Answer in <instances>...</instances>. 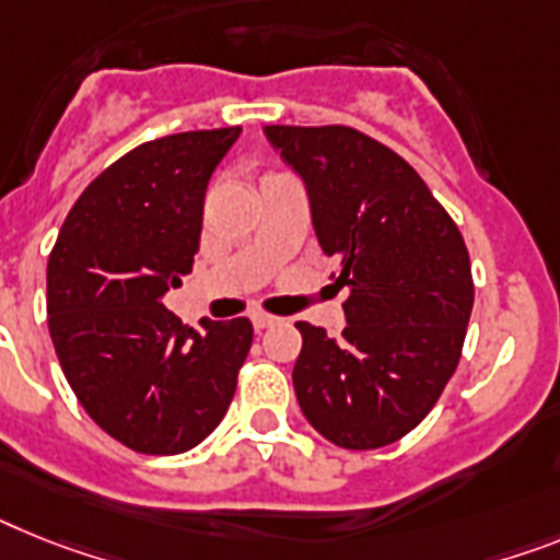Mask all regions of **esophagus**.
I'll use <instances>...</instances> for the list:
<instances>
[{
  "label": "esophagus",
  "instance_id": "obj_1",
  "mask_svg": "<svg viewBox=\"0 0 560 560\" xmlns=\"http://www.w3.org/2000/svg\"><path fill=\"white\" fill-rule=\"evenodd\" d=\"M253 327H256V330H265V327H272V324L279 322V318L276 316H270V313H253Z\"/></svg>",
  "mask_w": 560,
  "mask_h": 560
}]
</instances>
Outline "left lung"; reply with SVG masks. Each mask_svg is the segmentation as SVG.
<instances>
[{
  "label": "left lung",
  "instance_id": "obj_1",
  "mask_svg": "<svg viewBox=\"0 0 560 560\" xmlns=\"http://www.w3.org/2000/svg\"><path fill=\"white\" fill-rule=\"evenodd\" d=\"M304 178L313 228L338 258L347 327L299 322V407L345 450L387 447L435 407L462 359L476 284L462 230L424 178L347 125L265 128Z\"/></svg>",
  "mask_w": 560,
  "mask_h": 560
}]
</instances>
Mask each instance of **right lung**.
Returning a JSON list of instances; mask_svg holds the SVG:
<instances>
[{"mask_svg":"<svg viewBox=\"0 0 560 560\" xmlns=\"http://www.w3.org/2000/svg\"><path fill=\"white\" fill-rule=\"evenodd\" d=\"M242 128L144 142L105 167L70 208L48 258V327L84 412L125 447L176 455L228 412L247 318L185 327L162 304L192 270L205 190Z\"/></svg>","mask_w":560,"mask_h":560,"instance_id":"add662e5","label":"right lung"}]
</instances>
